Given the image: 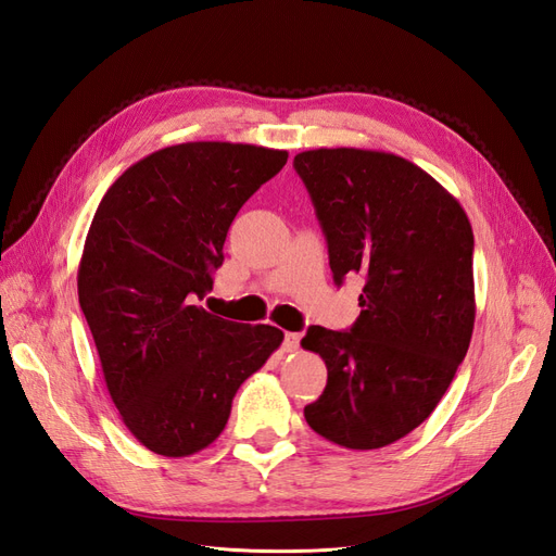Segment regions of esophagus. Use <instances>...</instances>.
<instances>
[{
  "label": "esophagus",
  "instance_id": "34e87169",
  "mask_svg": "<svg viewBox=\"0 0 556 556\" xmlns=\"http://www.w3.org/2000/svg\"><path fill=\"white\" fill-rule=\"evenodd\" d=\"M299 341H301V336H299V333H294V331H285L282 350H285V352H294V350H299Z\"/></svg>",
  "mask_w": 556,
  "mask_h": 556
}]
</instances>
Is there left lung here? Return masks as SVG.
Segmentation results:
<instances>
[{
  "instance_id": "1",
  "label": "left lung",
  "mask_w": 556,
  "mask_h": 556,
  "mask_svg": "<svg viewBox=\"0 0 556 556\" xmlns=\"http://www.w3.org/2000/svg\"><path fill=\"white\" fill-rule=\"evenodd\" d=\"M294 169L323 225L333 282L362 276L350 331L311 327L327 364L308 427L348 450H378L419 427L464 362L476 323L473 229L417 164L382 150L317 148Z\"/></svg>"
}]
</instances>
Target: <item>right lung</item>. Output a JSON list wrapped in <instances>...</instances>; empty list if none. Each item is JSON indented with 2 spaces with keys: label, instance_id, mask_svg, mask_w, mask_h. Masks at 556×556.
<instances>
[{
  "label": "right lung",
  "instance_id": "1",
  "mask_svg": "<svg viewBox=\"0 0 556 556\" xmlns=\"http://www.w3.org/2000/svg\"><path fill=\"white\" fill-rule=\"evenodd\" d=\"M288 150L192 141L131 164L99 204L78 264V301L109 394L134 439L188 457L223 433L245 378L282 343L271 325L199 301L223 266L229 225Z\"/></svg>",
  "mask_w": 556,
  "mask_h": 556
}]
</instances>
